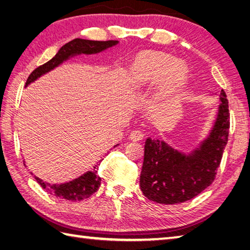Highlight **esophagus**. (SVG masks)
I'll return each instance as SVG.
<instances>
[{"instance_id": "34e87169", "label": "esophagus", "mask_w": 250, "mask_h": 250, "mask_svg": "<svg viewBox=\"0 0 250 250\" xmlns=\"http://www.w3.org/2000/svg\"><path fill=\"white\" fill-rule=\"evenodd\" d=\"M143 139H144V133H143L142 131L134 130V131L131 132V134H130V140L131 141L139 142V141H142Z\"/></svg>"}]
</instances>
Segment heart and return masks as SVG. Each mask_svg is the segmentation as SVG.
I'll use <instances>...</instances> for the list:
<instances>
[{
  "instance_id": "heart-1",
  "label": "heart",
  "mask_w": 250,
  "mask_h": 250,
  "mask_svg": "<svg viewBox=\"0 0 250 250\" xmlns=\"http://www.w3.org/2000/svg\"><path fill=\"white\" fill-rule=\"evenodd\" d=\"M162 75L163 91L167 92L180 83L186 76L182 62L173 61V57L160 52H145L139 57L131 70V77L137 83L152 82Z\"/></svg>"
}]
</instances>
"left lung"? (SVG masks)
<instances>
[{"mask_svg": "<svg viewBox=\"0 0 250 250\" xmlns=\"http://www.w3.org/2000/svg\"><path fill=\"white\" fill-rule=\"evenodd\" d=\"M220 101L208 137L189 155H184L163 141L150 137L146 140L140 187L148 200L168 205L183 203L214 182L230 129L229 102L224 90Z\"/></svg>", "mask_w": 250, "mask_h": 250, "instance_id": "1", "label": "left lung"}]
</instances>
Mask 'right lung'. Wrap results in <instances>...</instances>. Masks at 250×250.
Segmentation results:
<instances>
[{
  "instance_id": "right-lung-1",
  "label": "right lung",
  "mask_w": 250,
  "mask_h": 250,
  "mask_svg": "<svg viewBox=\"0 0 250 250\" xmlns=\"http://www.w3.org/2000/svg\"><path fill=\"white\" fill-rule=\"evenodd\" d=\"M117 44H118V41L101 42L75 39L68 42L67 44L61 47L60 50L58 51V54L52 58L51 60L46 62L43 65L36 67L35 70L30 74V76L26 79L25 86H28L29 83H33L37 78L44 75V74L54 70L55 67L61 64L63 61L67 60L70 57L82 54H98V52L103 51ZM99 166L100 164H97V166L93 167L91 171L84 173L81 177L74 179L72 182L61 185H50L48 183L43 182L41 178L36 176H34V178L36 179V182L42 186V188L45 189L47 192H49L52 195L68 201H83L89 198V196H91L94 192H97V190L100 187L101 177L98 175Z\"/></svg>"
}]
</instances>
